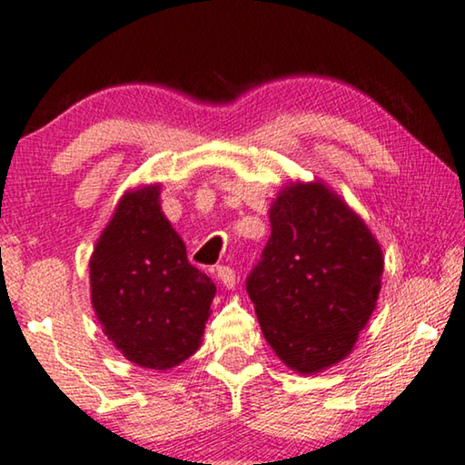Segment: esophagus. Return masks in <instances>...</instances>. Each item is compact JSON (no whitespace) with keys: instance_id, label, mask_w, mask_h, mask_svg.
<instances>
[{"instance_id":"1","label":"esophagus","mask_w":465,"mask_h":465,"mask_svg":"<svg viewBox=\"0 0 465 465\" xmlns=\"http://www.w3.org/2000/svg\"><path fill=\"white\" fill-rule=\"evenodd\" d=\"M216 276L223 287L226 289H234V284H237V276H234V270L228 268V266H218L216 268Z\"/></svg>"}]
</instances>
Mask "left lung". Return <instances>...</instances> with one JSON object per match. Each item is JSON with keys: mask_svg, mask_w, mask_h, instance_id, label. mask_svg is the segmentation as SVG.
<instances>
[{"mask_svg": "<svg viewBox=\"0 0 465 465\" xmlns=\"http://www.w3.org/2000/svg\"><path fill=\"white\" fill-rule=\"evenodd\" d=\"M384 270L368 224L322 181L287 183L270 205V239L247 278L257 322L284 366L322 372L353 351Z\"/></svg>", "mask_w": 465, "mask_h": 465, "instance_id": "obj_1", "label": "left lung"}]
</instances>
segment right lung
<instances>
[{"instance_id":"add662e5","label":"right lung","mask_w":465,"mask_h":465,"mask_svg":"<svg viewBox=\"0 0 465 465\" xmlns=\"http://www.w3.org/2000/svg\"><path fill=\"white\" fill-rule=\"evenodd\" d=\"M91 303L128 361L170 370L202 347L216 284L191 266L160 205V184L126 191L89 260Z\"/></svg>"}]
</instances>
